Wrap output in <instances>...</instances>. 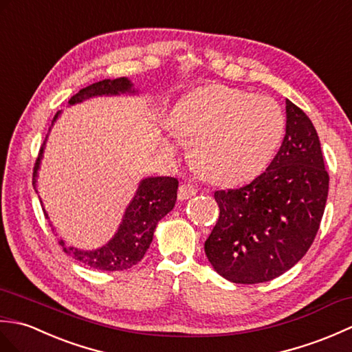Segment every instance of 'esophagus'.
Masks as SVG:
<instances>
[{
	"instance_id": "34e87169",
	"label": "esophagus",
	"mask_w": 352,
	"mask_h": 352,
	"mask_svg": "<svg viewBox=\"0 0 352 352\" xmlns=\"http://www.w3.org/2000/svg\"><path fill=\"white\" fill-rule=\"evenodd\" d=\"M196 194H197V190L194 188L192 185H190V184H182L181 186H179L177 197H179V200H186V199H190V197H192V196H196Z\"/></svg>"
}]
</instances>
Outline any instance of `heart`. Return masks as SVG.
Masks as SVG:
<instances>
[{
	"label": "heart",
	"mask_w": 352,
	"mask_h": 352,
	"mask_svg": "<svg viewBox=\"0 0 352 352\" xmlns=\"http://www.w3.org/2000/svg\"><path fill=\"white\" fill-rule=\"evenodd\" d=\"M171 123L190 140L191 160L208 181L236 185L270 166L285 134V114L274 99L215 84L188 93L176 105ZM164 146L176 152L179 140Z\"/></svg>",
	"instance_id": "heart-1"
}]
</instances>
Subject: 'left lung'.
<instances>
[{
  "mask_svg": "<svg viewBox=\"0 0 352 352\" xmlns=\"http://www.w3.org/2000/svg\"><path fill=\"white\" fill-rule=\"evenodd\" d=\"M329 181L314 123L286 100V134L268 168L241 188L214 192L220 217L205 241L214 270L242 285L291 270L316 236Z\"/></svg>",
  "mask_w": 352,
  "mask_h": 352,
  "instance_id": "left-lung-1",
  "label": "left lung"
}]
</instances>
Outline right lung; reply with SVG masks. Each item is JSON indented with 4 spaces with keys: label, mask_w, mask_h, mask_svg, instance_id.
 I'll use <instances>...</instances> for the list:
<instances>
[{
    "label": "right lung",
    "mask_w": 352,
    "mask_h": 352,
    "mask_svg": "<svg viewBox=\"0 0 352 352\" xmlns=\"http://www.w3.org/2000/svg\"><path fill=\"white\" fill-rule=\"evenodd\" d=\"M120 93H135L128 78H116V80H104L87 85L85 89L69 99V104L74 105L93 96H108L120 95ZM60 111L54 117L56 122ZM43 146L34 164L33 185L36 188L37 170L41 167V160L43 156ZM177 179L175 177H146L138 185L134 199L124 210L123 220L119 226L116 235L108 241V244L91 252H84L74 247H66L63 241L58 244L63 247L65 253L72 256L75 261H80L91 268L102 271H123L134 267L143 259L147 248L153 239V232L161 218L166 217L175 208L177 196ZM37 191V190H36ZM43 214L48 217V214ZM54 230V229H52Z\"/></svg>",
    "instance_id": "1"
}]
</instances>
